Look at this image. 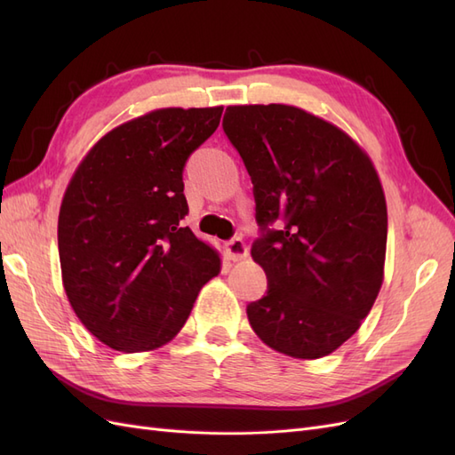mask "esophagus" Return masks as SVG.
Segmentation results:
<instances>
[{
  "label": "esophagus",
  "instance_id": "obj_1",
  "mask_svg": "<svg viewBox=\"0 0 455 455\" xmlns=\"http://www.w3.org/2000/svg\"><path fill=\"white\" fill-rule=\"evenodd\" d=\"M224 249H226L228 258L233 259V261H241V259L249 256V249H246V244L241 237H233L231 241H228L224 244Z\"/></svg>",
  "mask_w": 455,
  "mask_h": 455
}]
</instances>
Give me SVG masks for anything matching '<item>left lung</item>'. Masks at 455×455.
Wrapping results in <instances>:
<instances>
[{
  "label": "left lung",
  "instance_id": "1",
  "mask_svg": "<svg viewBox=\"0 0 455 455\" xmlns=\"http://www.w3.org/2000/svg\"><path fill=\"white\" fill-rule=\"evenodd\" d=\"M224 131L254 184L266 229L252 258L267 294L246 307L256 336L294 359H321L361 328L383 283L387 204L366 151L288 104L228 106ZM283 219V230H267Z\"/></svg>",
  "mask_w": 455,
  "mask_h": 455
}]
</instances>
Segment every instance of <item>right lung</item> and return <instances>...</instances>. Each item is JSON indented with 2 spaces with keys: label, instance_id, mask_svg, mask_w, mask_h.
Wrapping results in <instances>:
<instances>
[{
  "label": "right lung",
  "instance_id": "1",
  "mask_svg": "<svg viewBox=\"0 0 455 455\" xmlns=\"http://www.w3.org/2000/svg\"><path fill=\"white\" fill-rule=\"evenodd\" d=\"M224 106L159 108L106 132L81 159L59 214L62 284L108 347L154 351L186 324L222 259L182 228V171Z\"/></svg>",
  "mask_w": 455,
  "mask_h": 455
}]
</instances>
